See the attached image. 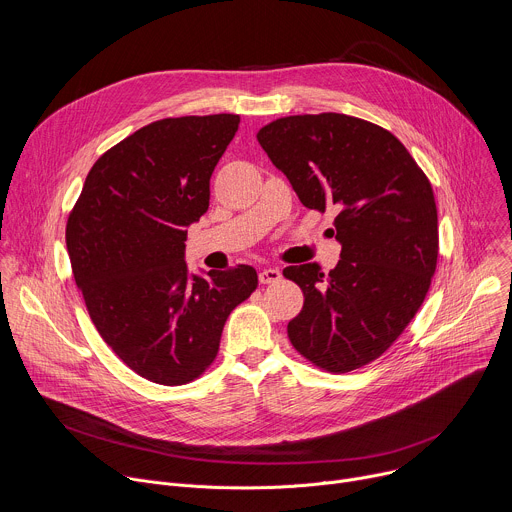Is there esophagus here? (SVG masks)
Segmentation results:
<instances>
[{
  "instance_id": "1",
  "label": "esophagus",
  "mask_w": 512,
  "mask_h": 512,
  "mask_svg": "<svg viewBox=\"0 0 512 512\" xmlns=\"http://www.w3.org/2000/svg\"><path fill=\"white\" fill-rule=\"evenodd\" d=\"M281 279V271L279 269H261L259 271V281L263 283V285H269V283H277Z\"/></svg>"
}]
</instances>
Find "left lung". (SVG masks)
Wrapping results in <instances>:
<instances>
[{"instance_id": "left-lung-1", "label": "left lung", "mask_w": 512, "mask_h": 512, "mask_svg": "<svg viewBox=\"0 0 512 512\" xmlns=\"http://www.w3.org/2000/svg\"><path fill=\"white\" fill-rule=\"evenodd\" d=\"M257 140L307 209L335 211L329 233L342 243L327 275L317 263L283 269L303 291L289 342L329 374L364 368L402 335L430 289L438 261L432 185L390 130L356 116H283Z\"/></svg>"}]
</instances>
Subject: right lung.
<instances>
[{
	"mask_svg": "<svg viewBox=\"0 0 512 512\" xmlns=\"http://www.w3.org/2000/svg\"><path fill=\"white\" fill-rule=\"evenodd\" d=\"M237 114L150 122L90 168L66 223L92 323L138 376L183 386L215 362L231 311L257 289L249 265L189 277L187 227L209 209V181Z\"/></svg>",
	"mask_w": 512,
	"mask_h": 512,
	"instance_id": "right-lung-1",
	"label": "right lung"
}]
</instances>
